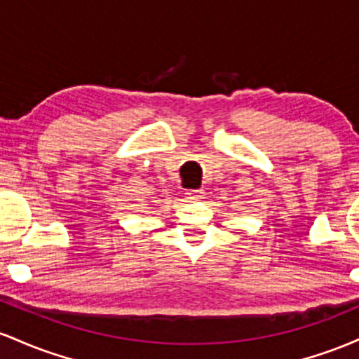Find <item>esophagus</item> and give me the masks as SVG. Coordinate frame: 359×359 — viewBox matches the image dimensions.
Returning a JSON list of instances; mask_svg holds the SVG:
<instances>
[{
    "label": "esophagus",
    "instance_id": "1",
    "mask_svg": "<svg viewBox=\"0 0 359 359\" xmlns=\"http://www.w3.org/2000/svg\"><path fill=\"white\" fill-rule=\"evenodd\" d=\"M187 195H188V198H190V200L205 198V191L203 190H190L187 193Z\"/></svg>",
    "mask_w": 359,
    "mask_h": 359
}]
</instances>
